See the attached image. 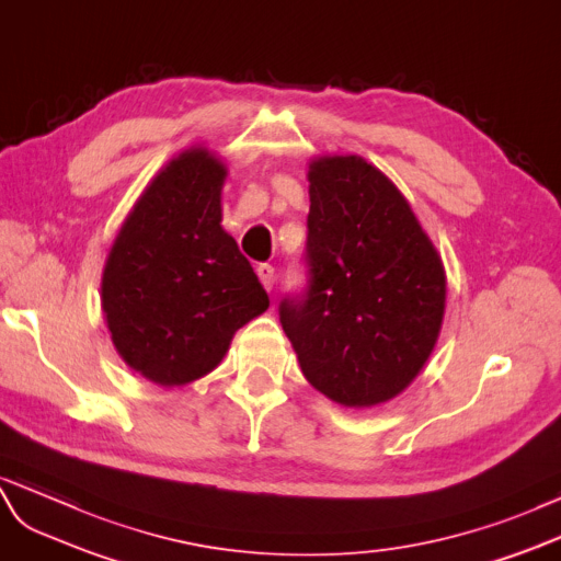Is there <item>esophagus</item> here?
Returning a JSON list of instances; mask_svg holds the SVG:
<instances>
[{"label": "esophagus", "instance_id": "obj_1", "mask_svg": "<svg viewBox=\"0 0 561 561\" xmlns=\"http://www.w3.org/2000/svg\"><path fill=\"white\" fill-rule=\"evenodd\" d=\"M255 272H257V277H261V282H263L265 289H267V291H272V286H275V267L267 265V263H263V265H257V267H255Z\"/></svg>", "mask_w": 561, "mask_h": 561}]
</instances>
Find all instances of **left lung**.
I'll use <instances>...</instances> for the list:
<instances>
[{
  "label": "left lung",
  "mask_w": 561,
  "mask_h": 561,
  "mask_svg": "<svg viewBox=\"0 0 561 561\" xmlns=\"http://www.w3.org/2000/svg\"><path fill=\"white\" fill-rule=\"evenodd\" d=\"M308 180L306 286L279 300V322L314 389L346 408L379 405L434 351L440 257L403 194L363 158H320Z\"/></svg>",
  "instance_id": "1"
}]
</instances>
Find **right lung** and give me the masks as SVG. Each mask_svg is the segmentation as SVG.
I'll return each mask as SVG.
<instances>
[{
	"mask_svg": "<svg viewBox=\"0 0 561 561\" xmlns=\"http://www.w3.org/2000/svg\"><path fill=\"white\" fill-rule=\"evenodd\" d=\"M225 168L204 149L170 161L113 243L102 306L123 360L161 386L218 367L239 327L270 306L220 227Z\"/></svg>",
	"mask_w": 561,
	"mask_h": 561,
	"instance_id": "1",
	"label": "right lung"
}]
</instances>
